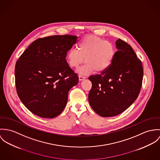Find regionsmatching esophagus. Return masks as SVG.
Wrapping results in <instances>:
<instances>
[{
    "label": "esophagus",
    "mask_w": 160,
    "mask_h": 160,
    "mask_svg": "<svg viewBox=\"0 0 160 160\" xmlns=\"http://www.w3.org/2000/svg\"><path fill=\"white\" fill-rule=\"evenodd\" d=\"M78 78H79V80L80 81H82V80H83L85 79V77H83V76H82V75H79L78 76Z\"/></svg>",
    "instance_id": "esophagus-1"
}]
</instances>
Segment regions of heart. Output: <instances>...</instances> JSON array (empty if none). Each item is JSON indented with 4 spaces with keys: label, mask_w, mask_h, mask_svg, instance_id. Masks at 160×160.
<instances>
[{
    "label": "heart",
    "mask_w": 160,
    "mask_h": 160,
    "mask_svg": "<svg viewBox=\"0 0 160 160\" xmlns=\"http://www.w3.org/2000/svg\"><path fill=\"white\" fill-rule=\"evenodd\" d=\"M116 55L114 45L94 35L84 37L78 44V50L71 48L67 53L66 59L69 65L78 68L83 61V66L78 69L77 72L82 75H89L96 71L103 72L112 64Z\"/></svg>",
    "instance_id": "1"
}]
</instances>
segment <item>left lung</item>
<instances>
[{
	"instance_id": "1",
	"label": "left lung",
	"mask_w": 160,
	"mask_h": 160,
	"mask_svg": "<svg viewBox=\"0 0 160 160\" xmlns=\"http://www.w3.org/2000/svg\"><path fill=\"white\" fill-rule=\"evenodd\" d=\"M118 51L111 66L101 74L91 75L89 103L103 117L120 114L132 105L140 92L143 79L141 61L132 47L118 38Z\"/></svg>"
}]
</instances>
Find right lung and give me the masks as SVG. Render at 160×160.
Returning a JSON list of instances; mask_svg holds the SVG:
<instances>
[{
    "mask_svg": "<svg viewBox=\"0 0 160 160\" xmlns=\"http://www.w3.org/2000/svg\"><path fill=\"white\" fill-rule=\"evenodd\" d=\"M77 36H53L38 38L19 57L15 66L18 96L26 108L42 118L58 116L68 102L69 90L78 77L66 58Z\"/></svg>",
    "mask_w": 160,
    "mask_h": 160,
    "instance_id": "add662e5",
    "label": "right lung"
}]
</instances>
